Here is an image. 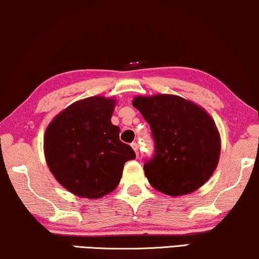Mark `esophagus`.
<instances>
[{"label": "esophagus", "instance_id": "34e87169", "mask_svg": "<svg viewBox=\"0 0 259 259\" xmlns=\"http://www.w3.org/2000/svg\"><path fill=\"white\" fill-rule=\"evenodd\" d=\"M131 148L134 149V151L136 152V155L138 156V152H140V145H138V143H136V142H135V143H131Z\"/></svg>", "mask_w": 259, "mask_h": 259}]
</instances>
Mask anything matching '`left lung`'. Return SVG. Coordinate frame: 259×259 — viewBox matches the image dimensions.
<instances>
[{
    "label": "left lung",
    "instance_id": "left-lung-1",
    "mask_svg": "<svg viewBox=\"0 0 259 259\" xmlns=\"http://www.w3.org/2000/svg\"><path fill=\"white\" fill-rule=\"evenodd\" d=\"M133 105L150 125L155 154L144 163L149 183L170 196L190 194L216 170L221 138L213 119L175 95L137 96Z\"/></svg>",
    "mask_w": 259,
    "mask_h": 259
}]
</instances>
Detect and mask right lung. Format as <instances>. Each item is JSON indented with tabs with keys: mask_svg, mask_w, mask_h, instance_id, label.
Masks as SVG:
<instances>
[{
	"mask_svg": "<svg viewBox=\"0 0 259 259\" xmlns=\"http://www.w3.org/2000/svg\"><path fill=\"white\" fill-rule=\"evenodd\" d=\"M115 104L103 96L75 102L46 130L47 164L58 183L78 197L101 198L114 191L125 162L136 158L111 123Z\"/></svg>",
	"mask_w": 259,
	"mask_h": 259,
	"instance_id": "right-lung-1",
	"label": "right lung"
}]
</instances>
